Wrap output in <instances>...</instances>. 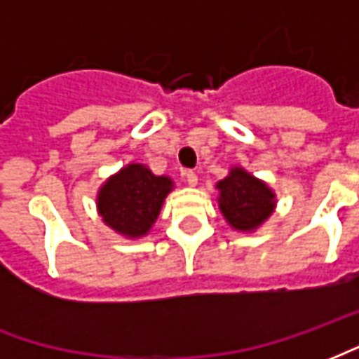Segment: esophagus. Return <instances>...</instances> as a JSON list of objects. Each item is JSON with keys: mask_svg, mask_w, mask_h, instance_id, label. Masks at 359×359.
<instances>
[{"mask_svg": "<svg viewBox=\"0 0 359 359\" xmlns=\"http://www.w3.org/2000/svg\"><path fill=\"white\" fill-rule=\"evenodd\" d=\"M184 177H187V182L190 187H196L198 184V175L194 171H187L184 172Z\"/></svg>", "mask_w": 359, "mask_h": 359, "instance_id": "1", "label": "esophagus"}]
</instances>
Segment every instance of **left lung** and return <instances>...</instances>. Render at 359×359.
Returning <instances> with one entry per match:
<instances>
[{"instance_id":"1","label":"left lung","mask_w":359,"mask_h":359,"mask_svg":"<svg viewBox=\"0 0 359 359\" xmlns=\"http://www.w3.org/2000/svg\"><path fill=\"white\" fill-rule=\"evenodd\" d=\"M217 188L221 192L219 208L233 229L252 231L262 225L275 210V194L267 184L241 167H234L229 177L219 182Z\"/></svg>"}]
</instances>
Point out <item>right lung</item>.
Masks as SVG:
<instances>
[{"label": "right lung", "instance_id": "1", "mask_svg": "<svg viewBox=\"0 0 359 359\" xmlns=\"http://www.w3.org/2000/svg\"><path fill=\"white\" fill-rule=\"evenodd\" d=\"M171 188V179L156 177L148 167L133 163L103 184L97 210L105 225L118 234L136 238L154 225Z\"/></svg>", "mask_w": 359, "mask_h": 359}]
</instances>
